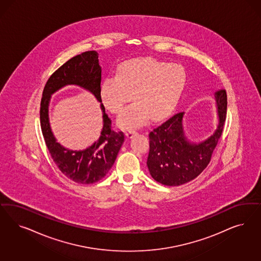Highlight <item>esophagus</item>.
<instances>
[{"label":"esophagus","instance_id":"1","mask_svg":"<svg viewBox=\"0 0 261 261\" xmlns=\"http://www.w3.org/2000/svg\"><path fill=\"white\" fill-rule=\"evenodd\" d=\"M135 135H137V132L135 129H128L126 130V135L127 138H133Z\"/></svg>","mask_w":261,"mask_h":261}]
</instances>
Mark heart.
<instances>
[{
    "mask_svg": "<svg viewBox=\"0 0 261 261\" xmlns=\"http://www.w3.org/2000/svg\"><path fill=\"white\" fill-rule=\"evenodd\" d=\"M184 68L155 59H132L118 67L117 76L107 77L101 86L105 107L120 113L128 101L132 103L118 119L119 126L133 129L152 120L166 117L175 108L185 86Z\"/></svg>",
    "mask_w": 261,
    "mask_h": 261,
    "instance_id": "b5f03b06",
    "label": "heart"
}]
</instances>
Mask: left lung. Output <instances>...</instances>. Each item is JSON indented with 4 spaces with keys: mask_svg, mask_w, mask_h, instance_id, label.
Wrapping results in <instances>:
<instances>
[{
    "mask_svg": "<svg viewBox=\"0 0 261 261\" xmlns=\"http://www.w3.org/2000/svg\"><path fill=\"white\" fill-rule=\"evenodd\" d=\"M215 98L220 123L214 135L204 142L192 144L185 140L181 125L182 112L173 115L150 132L147 166L154 180L168 186L184 185L198 177L208 165L223 134L227 116L226 90H217Z\"/></svg>",
    "mask_w": 261,
    "mask_h": 261,
    "instance_id": "1",
    "label": "left lung"
}]
</instances>
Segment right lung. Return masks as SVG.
<instances>
[{"instance_id":"1","label":"right lung","mask_w":261,"mask_h":261,"mask_svg":"<svg viewBox=\"0 0 261 261\" xmlns=\"http://www.w3.org/2000/svg\"><path fill=\"white\" fill-rule=\"evenodd\" d=\"M98 58L97 51L87 50L69 59L48 79L40 102V126L50 156L63 175L81 185L97 182L109 173L125 140L124 133L112 129V121L101 103L103 127L100 139L84 151H70L60 146L51 134L48 106L50 94L67 84L91 91L101 102V68Z\"/></svg>"}]
</instances>
